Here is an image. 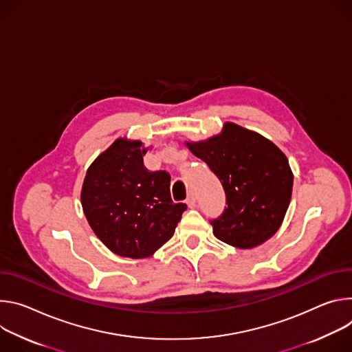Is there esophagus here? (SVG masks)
<instances>
[{
	"label": "esophagus",
	"mask_w": 352,
	"mask_h": 352,
	"mask_svg": "<svg viewBox=\"0 0 352 352\" xmlns=\"http://www.w3.org/2000/svg\"><path fill=\"white\" fill-rule=\"evenodd\" d=\"M186 203H187V206H188L190 208L196 207V197H194V194H190V196H188L187 200H186Z\"/></svg>",
	"instance_id": "34e87169"
}]
</instances>
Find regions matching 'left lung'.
<instances>
[{
    "instance_id": "8db88e82",
    "label": "left lung",
    "mask_w": 352,
    "mask_h": 352,
    "mask_svg": "<svg viewBox=\"0 0 352 352\" xmlns=\"http://www.w3.org/2000/svg\"><path fill=\"white\" fill-rule=\"evenodd\" d=\"M184 144L210 166L226 194L228 207L211 221L215 238L236 249H253L276 235L294 184L285 153L261 134L230 122L208 140Z\"/></svg>"
}]
</instances>
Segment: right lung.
<instances>
[{
  "mask_svg": "<svg viewBox=\"0 0 352 352\" xmlns=\"http://www.w3.org/2000/svg\"><path fill=\"white\" fill-rule=\"evenodd\" d=\"M138 140L117 138L87 170L81 204L95 235L114 254L145 258L175 233L186 204L170 199V176L149 172Z\"/></svg>",
  "mask_w": 352,
  "mask_h": 352,
  "instance_id": "right-lung-1",
  "label": "right lung"
}]
</instances>
